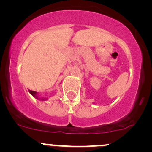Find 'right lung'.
I'll return each instance as SVG.
<instances>
[{
  "instance_id": "add662e5",
  "label": "right lung",
  "mask_w": 152,
  "mask_h": 152,
  "mask_svg": "<svg viewBox=\"0 0 152 152\" xmlns=\"http://www.w3.org/2000/svg\"><path fill=\"white\" fill-rule=\"evenodd\" d=\"M28 91H29V93H30V94H31V95H32L34 97H35V98H36V99H41V100H46V99H47L46 98H40L39 96H38L37 93H36V91H34L29 90Z\"/></svg>"
}]
</instances>
